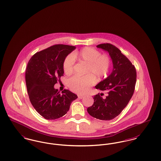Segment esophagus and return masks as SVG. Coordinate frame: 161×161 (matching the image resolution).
Here are the masks:
<instances>
[{
	"mask_svg": "<svg viewBox=\"0 0 161 161\" xmlns=\"http://www.w3.org/2000/svg\"><path fill=\"white\" fill-rule=\"evenodd\" d=\"M78 98L79 99H82V98H84V96H83V95H78Z\"/></svg>",
	"mask_w": 161,
	"mask_h": 161,
	"instance_id": "esophagus-1",
	"label": "esophagus"
}]
</instances>
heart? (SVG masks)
<instances>
[{
	"instance_id": "obj_1",
	"label": "heart",
	"mask_w": 161,
	"mask_h": 161,
	"mask_svg": "<svg viewBox=\"0 0 161 161\" xmlns=\"http://www.w3.org/2000/svg\"><path fill=\"white\" fill-rule=\"evenodd\" d=\"M75 60L87 65L86 73L90 74L83 77L74 76L69 78L68 86L73 92L83 93L95 84V79L104 77L109 69L110 58L106 55H101L100 52L92 47H84L79 52L68 55L63 62L65 74L69 75L73 72Z\"/></svg>"
}]
</instances>
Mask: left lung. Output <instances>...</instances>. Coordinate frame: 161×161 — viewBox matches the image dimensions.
I'll return each instance as SVG.
<instances>
[{
    "label": "left lung",
    "mask_w": 161,
    "mask_h": 161,
    "mask_svg": "<svg viewBox=\"0 0 161 161\" xmlns=\"http://www.w3.org/2000/svg\"><path fill=\"white\" fill-rule=\"evenodd\" d=\"M97 47L108 53L113 69L106 79L95 86L106 93V97L103 98V93L95 95L93 105L87 110L93 118L109 121L119 115L128 104L135 91L136 71L130 60L116 46L104 43Z\"/></svg>",
    "instance_id": "obj_1"
}]
</instances>
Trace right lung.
<instances>
[{
  "label": "right lung",
  "instance_id": "add662e5",
  "mask_svg": "<svg viewBox=\"0 0 161 161\" xmlns=\"http://www.w3.org/2000/svg\"><path fill=\"white\" fill-rule=\"evenodd\" d=\"M76 47L56 45L34 54L27 64L25 80L32 106L46 119H58L69 111L77 95L68 90L62 94L54 85L63 75V62Z\"/></svg>",
  "mask_w": 161,
  "mask_h": 161
}]
</instances>
